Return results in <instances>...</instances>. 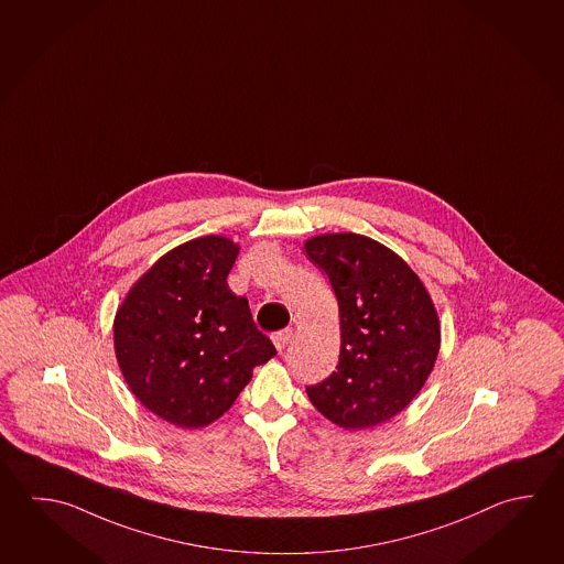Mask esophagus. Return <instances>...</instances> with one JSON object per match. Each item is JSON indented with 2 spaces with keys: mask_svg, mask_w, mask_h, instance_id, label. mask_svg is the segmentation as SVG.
I'll list each match as a JSON object with an SVG mask.
<instances>
[{
  "mask_svg": "<svg viewBox=\"0 0 564 564\" xmlns=\"http://www.w3.org/2000/svg\"><path fill=\"white\" fill-rule=\"evenodd\" d=\"M290 339H292V329L290 328L272 334V341H274L278 351H282V349L286 348L288 344H290Z\"/></svg>",
  "mask_w": 564,
  "mask_h": 564,
  "instance_id": "1",
  "label": "esophagus"
}]
</instances>
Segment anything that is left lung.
Wrapping results in <instances>:
<instances>
[{
	"label": "left lung",
	"instance_id": "obj_1",
	"mask_svg": "<svg viewBox=\"0 0 564 564\" xmlns=\"http://www.w3.org/2000/svg\"><path fill=\"white\" fill-rule=\"evenodd\" d=\"M304 248L328 274L341 332L336 371L307 386V398L339 427L368 430L405 410L430 378L437 312L405 260L368 236H314Z\"/></svg>",
	"mask_w": 564,
	"mask_h": 564
}]
</instances>
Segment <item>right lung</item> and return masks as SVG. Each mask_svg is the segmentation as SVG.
<instances>
[{
	"label": "right lung",
	"mask_w": 564,
	"mask_h": 564,
	"mask_svg": "<svg viewBox=\"0 0 564 564\" xmlns=\"http://www.w3.org/2000/svg\"><path fill=\"white\" fill-rule=\"evenodd\" d=\"M238 246L200 236L137 280L115 316V354L137 400L161 420L198 430L230 410L252 369L276 356L248 300L226 284Z\"/></svg>",
	"instance_id": "add662e5"
}]
</instances>
